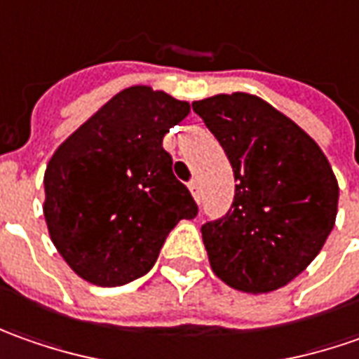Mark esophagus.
<instances>
[{
	"instance_id": "esophagus-1",
	"label": "esophagus",
	"mask_w": 359,
	"mask_h": 359,
	"mask_svg": "<svg viewBox=\"0 0 359 359\" xmlns=\"http://www.w3.org/2000/svg\"><path fill=\"white\" fill-rule=\"evenodd\" d=\"M189 189H191L192 196H194V201L198 203V201H201V189H198V180H191Z\"/></svg>"
}]
</instances>
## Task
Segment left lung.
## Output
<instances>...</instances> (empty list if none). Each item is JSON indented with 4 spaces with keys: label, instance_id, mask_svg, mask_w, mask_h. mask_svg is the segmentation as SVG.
Instances as JSON below:
<instances>
[{
    "label": "left lung",
    "instance_id": "1",
    "mask_svg": "<svg viewBox=\"0 0 359 359\" xmlns=\"http://www.w3.org/2000/svg\"><path fill=\"white\" fill-rule=\"evenodd\" d=\"M192 109L222 144L236 182L229 212L201 229L210 268L234 290H278L334 229V170L306 130L256 95H215Z\"/></svg>",
    "mask_w": 359,
    "mask_h": 359
}]
</instances>
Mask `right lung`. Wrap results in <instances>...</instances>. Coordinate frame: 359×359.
I'll use <instances>...</instances> for the list:
<instances>
[{"instance_id": "obj_1", "label": "right lung", "mask_w": 359, "mask_h": 359, "mask_svg": "<svg viewBox=\"0 0 359 359\" xmlns=\"http://www.w3.org/2000/svg\"><path fill=\"white\" fill-rule=\"evenodd\" d=\"M191 113L187 101L137 85L117 93L51 156L43 215L73 272L123 286L155 266L168 232L198 215L172 175L163 137Z\"/></svg>"}]
</instances>
